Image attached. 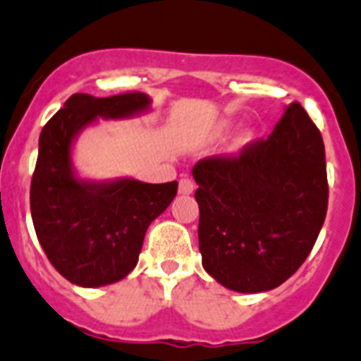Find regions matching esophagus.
Wrapping results in <instances>:
<instances>
[{"instance_id": "obj_1", "label": "esophagus", "mask_w": 361, "mask_h": 361, "mask_svg": "<svg viewBox=\"0 0 361 361\" xmlns=\"http://www.w3.org/2000/svg\"><path fill=\"white\" fill-rule=\"evenodd\" d=\"M178 190H180V194H183V195H190L192 192L195 190L194 181L188 180V178H181V180H180V187H178Z\"/></svg>"}]
</instances>
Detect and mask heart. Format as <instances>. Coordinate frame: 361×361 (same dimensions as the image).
<instances>
[{
    "label": "heart",
    "mask_w": 361,
    "mask_h": 361,
    "mask_svg": "<svg viewBox=\"0 0 361 361\" xmlns=\"http://www.w3.org/2000/svg\"><path fill=\"white\" fill-rule=\"evenodd\" d=\"M229 127H231V123H222L216 132H219V134H222V132L229 130ZM252 141H254V134H252V132H243V134L238 135L236 141L233 142V146H231V152H233V153L241 152V149L247 148V146L250 145Z\"/></svg>",
    "instance_id": "b5f03b06"
}]
</instances>
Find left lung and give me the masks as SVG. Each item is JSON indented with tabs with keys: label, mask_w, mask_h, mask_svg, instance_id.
<instances>
[{
	"label": "left lung",
	"mask_w": 361,
	"mask_h": 361,
	"mask_svg": "<svg viewBox=\"0 0 361 361\" xmlns=\"http://www.w3.org/2000/svg\"><path fill=\"white\" fill-rule=\"evenodd\" d=\"M192 176L202 268L219 284L264 293L303 264L326 216L328 180L321 132L298 102L268 139L199 160Z\"/></svg>",
	"instance_id": "left-lung-1"
}]
</instances>
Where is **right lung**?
Returning a JSON list of instances; mask_svg holds the SVG:
<instances>
[{"instance_id":"obj_1","label":"right lung","mask_w":361,"mask_h":361,"mask_svg":"<svg viewBox=\"0 0 361 361\" xmlns=\"http://www.w3.org/2000/svg\"><path fill=\"white\" fill-rule=\"evenodd\" d=\"M149 106L146 93L106 99L75 93L42 128L30 190L31 219L51 264L80 288L114 284L130 274L149 224L176 197L178 181L84 180L73 169V142L99 118H134L148 113Z\"/></svg>"}]
</instances>
